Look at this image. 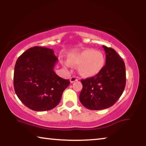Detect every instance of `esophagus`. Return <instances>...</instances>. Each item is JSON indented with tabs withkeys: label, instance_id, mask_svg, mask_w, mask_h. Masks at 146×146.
Wrapping results in <instances>:
<instances>
[{
	"label": "esophagus",
	"instance_id": "obj_1",
	"mask_svg": "<svg viewBox=\"0 0 146 146\" xmlns=\"http://www.w3.org/2000/svg\"><path fill=\"white\" fill-rule=\"evenodd\" d=\"M77 80H78V78L76 77V76H72V77L70 78V82L71 83H73Z\"/></svg>",
	"mask_w": 146,
	"mask_h": 146
}]
</instances>
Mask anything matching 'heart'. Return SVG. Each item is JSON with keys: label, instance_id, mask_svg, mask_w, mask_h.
I'll return each mask as SVG.
<instances>
[{"label": "heart", "instance_id": "1", "mask_svg": "<svg viewBox=\"0 0 146 146\" xmlns=\"http://www.w3.org/2000/svg\"><path fill=\"white\" fill-rule=\"evenodd\" d=\"M68 62H64V65H78V71L81 76L91 77L97 75L102 70L105 64V58L100 51L88 49L71 54Z\"/></svg>", "mask_w": 146, "mask_h": 146}]
</instances>
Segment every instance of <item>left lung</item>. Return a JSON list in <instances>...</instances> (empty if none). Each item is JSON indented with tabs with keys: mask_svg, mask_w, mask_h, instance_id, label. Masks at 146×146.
Wrapping results in <instances>:
<instances>
[{
	"mask_svg": "<svg viewBox=\"0 0 146 146\" xmlns=\"http://www.w3.org/2000/svg\"><path fill=\"white\" fill-rule=\"evenodd\" d=\"M102 47L106 52L105 66L93 77L81 80L83 87L79 99L91 110L112 106L122 95L125 86V67L122 58L113 48Z\"/></svg>",
	"mask_w": 146,
	"mask_h": 146,
	"instance_id": "1",
	"label": "left lung"
}]
</instances>
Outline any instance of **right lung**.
Wrapping results in <instances>:
<instances>
[{
  "label": "right lung",
  "mask_w": 146,
  "mask_h": 146,
  "mask_svg": "<svg viewBox=\"0 0 146 146\" xmlns=\"http://www.w3.org/2000/svg\"><path fill=\"white\" fill-rule=\"evenodd\" d=\"M58 58L53 49L35 46L19 56L15 66L13 86L24 105L36 111L51 110L60 102L70 80L54 71Z\"/></svg>",
  "instance_id": "1"
}]
</instances>
